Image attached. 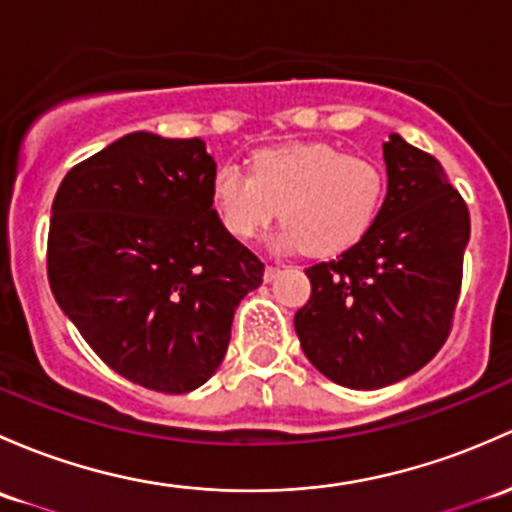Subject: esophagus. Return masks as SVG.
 I'll return each mask as SVG.
<instances>
[{"mask_svg":"<svg viewBox=\"0 0 512 512\" xmlns=\"http://www.w3.org/2000/svg\"><path fill=\"white\" fill-rule=\"evenodd\" d=\"M279 272H282V270H279V267L267 265V267H265V282H272V279H277Z\"/></svg>","mask_w":512,"mask_h":512,"instance_id":"34e87169","label":"esophagus"}]
</instances>
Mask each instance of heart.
<instances>
[{
    "label": "heart",
    "mask_w": 512,
    "mask_h": 512,
    "mask_svg": "<svg viewBox=\"0 0 512 512\" xmlns=\"http://www.w3.org/2000/svg\"><path fill=\"white\" fill-rule=\"evenodd\" d=\"M385 196L387 171L380 161L326 142L262 149L250 171L223 164L211 181L213 208L230 235L257 238L279 213L287 225L277 245L301 247L314 257L355 245L378 220Z\"/></svg>",
    "instance_id": "heart-1"
}]
</instances>
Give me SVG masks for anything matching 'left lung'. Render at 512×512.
Here are the masks:
<instances>
[{"mask_svg":"<svg viewBox=\"0 0 512 512\" xmlns=\"http://www.w3.org/2000/svg\"><path fill=\"white\" fill-rule=\"evenodd\" d=\"M387 196L373 228L306 267L294 316L306 358L333 383L378 390L417 373L451 331L471 235L469 208L432 154L390 134Z\"/></svg>","mask_w":512,"mask_h":512,"instance_id":"1","label":"left lung"}]
</instances>
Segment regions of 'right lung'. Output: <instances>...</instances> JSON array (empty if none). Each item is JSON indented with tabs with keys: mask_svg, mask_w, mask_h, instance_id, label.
I'll return each instance as SVG.
<instances>
[{
	"mask_svg": "<svg viewBox=\"0 0 512 512\" xmlns=\"http://www.w3.org/2000/svg\"><path fill=\"white\" fill-rule=\"evenodd\" d=\"M206 142L132 132L58 186L48 284L115 373L181 395L223 363L235 309L265 265L213 211Z\"/></svg>",
	"mask_w": 512,
	"mask_h": 512,
	"instance_id": "1",
	"label": "right lung"
}]
</instances>
